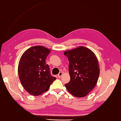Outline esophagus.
I'll use <instances>...</instances> for the list:
<instances>
[{
  "instance_id": "34e87169",
  "label": "esophagus",
  "mask_w": 121,
  "mask_h": 121,
  "mask_svg": "<svg viewBox=\"0 0 121 121\" xmlns=\"http://www.w3.org/2000/svg\"><path fill=\"white\" fill-rule=\"evenodd\" d=\"M62 74H63V72H60L59 73H58L57 76L58 77H60L61 76V75H62Z\"/></svg>"
}]
</instances>
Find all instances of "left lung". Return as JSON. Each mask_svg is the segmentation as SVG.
<instances>
[{
	"mask_svg": "<svg viewBox=\"0 0 121 121\" xmlns=\"http://www.w3.org/2000/svg\"><path fill=\"white\" fill-rule=\"evenodd\" d=\"M69 61V82L65 84L67 90L76 97L86 96L97 84L100 74L98 61L93 52L80 46L65 51Z\"/></svg>",
	"mask_w": 121,
	"mask_h": 121,
	"instance_id": "obj_1",
	"label": "left lung"
}]
</instances>
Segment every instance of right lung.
Returning a JSON list of instances; mask_svg holds the SVG:
<instances>
[{
  "label": "right lung",
  "instance_id": "1",
  "mask_svg": "<svg viewBox=\"0 0 121 121\" xmlns=\"http://www.w3.org/2000/svg\"><path fill=\"white\" fill-rule=\"evenodd\" d=\"M50 50L41 46L32 47L22 54L18 65L19 79L23 87L33 96L46 92L56 79L51 75L45 60Z\"/></svg>",
  "mask_w": 121,
  "mask_h": 121
}]
</instances>
